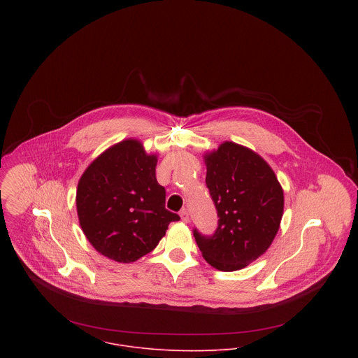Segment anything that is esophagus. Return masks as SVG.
Here are the masks:
<instances>
[{
    "instance_id": "obj_1",
    "label": "esophagus",
    "mask_w": 358,
    "mask_h": 358,
    "mask_svg": "<svg viewBox=\"0 0 358 358\" xmlns=\"http://www.w3.org/2000/svg\"><path fill=\"white\" fill-rule=\"evenodd\" d=\"M179 215H180L182 222H185V223L189 222V212H187V209H182V210L179 212Z\"/></svg>"
}]
</instances>
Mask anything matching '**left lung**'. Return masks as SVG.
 I'll list each match as a JSON object with an SVG mask.
<instances>
[{
	"instance_id": "8db88e82",
	"label": "left lung",
	"mask_w": 358,
	"mask_h": 358,
	"mask_svg": "<svg viewBox=\"0 0 358 358\" xmlns=\"http://www.w3.org/2000/svg\"><path fill=\"white\" fill-rule=\"evenodd\" d=\"M204 161L219 222L210 237L194 230L196 243L212 267L236 271L271 245L284 213V192L271 166L238 143L223 142L205 153Z\"/></svg>"
}]
</instances>
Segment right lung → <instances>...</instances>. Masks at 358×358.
<instances>
[{"instance_id": "add662e5", "label": "right lung", "mask_w": 358, "mask_h": 358, "mask_svg": "<svg viewBox=\"0 0 358 358\" xmlns=\"http://www.w3.org/2000/svg\"><path fill=\"white\" fill-rule=\"evenodd\" d=\"M157 154L138 139H124L84 171L77 186V215L91 245L118 263L152 252L179 215L165 209L155 178Z\"/></svg>"}]
</instances>
